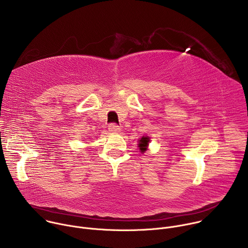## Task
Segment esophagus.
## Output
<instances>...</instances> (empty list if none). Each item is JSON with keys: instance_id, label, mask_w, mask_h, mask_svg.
Here are the masks:
<instances>
[{"instance_id": "esophagus-1", "label": "esophagus", "mask_w": 248, "mask_h": 248, "mask_svg": "<svg viewBox=\"0 0 248 248\" xmlns=\"http://www.w3.org/2000/svg\"><path fill=\"white\" fill-rule=\"evenodd\" d=\"M109 130L111 132H119L120 131V126L118 124H111L109 125Z\"/></svg>"}]
</instances>
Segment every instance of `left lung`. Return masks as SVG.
Returning <instances> with one entry per match:
<instances>
[{"label":"left lung","instance_id":"1","mask_svg":"<svg viewBox=\"0 0 248 248\" xmlns=\"http://www.w3.org/2000/svg\"><path fill=\"white\" fill-rule=\"evenodd\" d=\"M149 143V137H142L139 140V149L141 150V152H144L147 149V145Z\"/></svg>","mask_w":248,"mask_h":248}]
</instances>
